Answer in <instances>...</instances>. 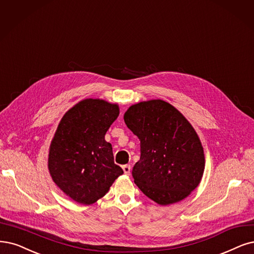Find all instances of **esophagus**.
Segmentation results:
<instances>
[{"instance_id": "1", "label": "esophagus", "mask_w": 254, "mask_h": 254, "mask_svg": "<svg viewBox=\"0 0 254 254\" xmlns=\"http://www.w3.org/2000/svg\"><path fill=\"white\" fill-rule=\"evenodd\" d=\"M122 170H124L126 175H129L130 174V170H132V167H130V165H124V166H122Z\"/></svg>"}]
</instances>
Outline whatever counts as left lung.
I'll return each instance as SVG.
<instances>
[{
  "label": "left lung",
  "instance_id": "obj_1",
  "mask_svg": "<svg viewBox=\"0 0 254 254\" xmlns=\"http://www.w3.org/2000/svg\"><path fill=\"white\" fill-rule=\"evenodd\" d=\"M127 127L140 140L134 182L160 205L185 199L199 185L205 167L203 146L187 119L170 103L139 102L125 113Z\"/></svg>",
  "mask_w": 254,
  "mask_h": 254
}]
</instances>
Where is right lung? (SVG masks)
I'll return each mask as SVG.
<instances>
[{"label": "right lung", "mask_w": 254, "mask_h": 254, "mask_svg": "<svg viewBox=\"0 0 254 254\" xmlns=\"http://www.w3.org/2000/svg\"><path fill=\"white\" fill-rule=\"evenodd\" d=\"M119 108L100 99H84L62 118L50 145L48 167L53 181L77 203L102 198L124 174L105 140Z\"/></svg>", "instance_id": "add662e5"}]
</instances>
